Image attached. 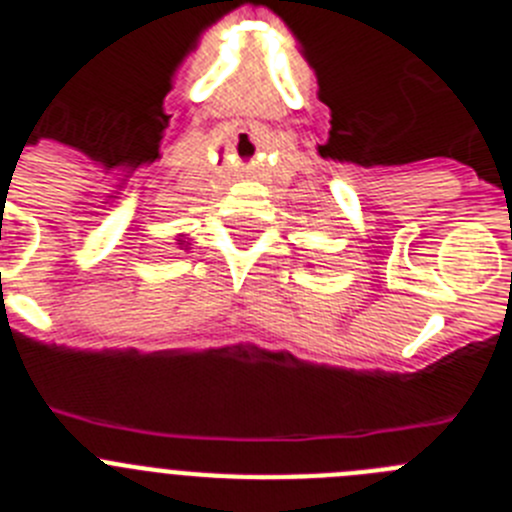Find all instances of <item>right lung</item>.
<instances>
[{
	"mask_svg": "<svg viewBox=\"0 0 512 512\" xmlns=\"http://www.w3.org/2000/svg\"><path fill=\"white\" fill-rule=\"evenodd\" d=\"M182 243H184V241H182Z\"/></svg>",
	"mask_w": 512,
	"mask_h": 512,
	"instance_id": "1",
	"label": "right lung"
}]
</instances>
